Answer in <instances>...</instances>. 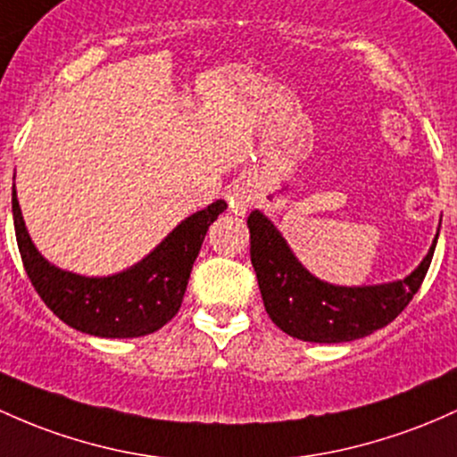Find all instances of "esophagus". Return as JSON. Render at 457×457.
Segmentation results:
<instances>
[{
  "label": "esophagus",
  "instance_id": "esophagus-1",
  "mask_svg": "<svg viewBox=\"0 0 457 457\" xmlns=\"http://www.w3.org/2000/svg\"><path fill=\"white\" fill-rule=\"evenodd\" d=\"M229 205H232V210L237 214H245V210H247V199H245L243 195L234 193L232 197H229Z\"/></svg>",
  "mask_w": 457,
  "mask_h": 457
}]
</instances>
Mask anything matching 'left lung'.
I'll return each instance as SVG.
<instances>
[{
  "label": "left lung",
  "instance_id": "left-lung-1",
  "mask_svg": "<svg viewBox=\"0 0 457 457\" xmlns=\"http://www.w3.org/2000/svg\"><path fill=\"white\" fill-rule=\"evenodd\" d=\"M252 264L267 314L282 332L308 343H347L382 329L403 312L432 264L436 240L405 279L378 286L320 282L295 258L282 234L260 210L247 219Z\"/></svg>",
  "mask_w": 457,
  "mask_h": 457
}]
</instances>
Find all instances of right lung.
Returning a JSON list of instances; mask_svg holds the SVG:
<instances>
[{
  "instance_id": "right-lung-1",
  "label": "right lung",
  "mask_w": 457,
  "mask_h": 457,
  "mask_svg": "<svg viewBox=\"0 0 457 457\" xmlns=\"http://www.w3.org/2000/svg\"><path fill=\"white\" fill-rule=\"evenodd\" d=\"M225 208L228 204L219 199L190 214L147 258L121 273L84 278L54 267L38 253L12 188L14 234L34 290L60 320L102 338H138L160 329L178 314L205 232Z\"/></svg>"
}]
</instances>
